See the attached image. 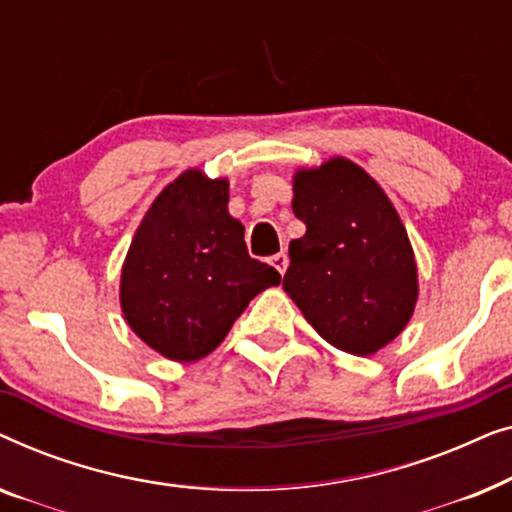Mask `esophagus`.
<instances>
[{
    "instance_id": "34e87169",
    "label": "esophagus",
    "mask_w": 512,
    "mask_h": 512,
    "mask_svg": "<svg viewBox=\"0 0 512 512\" xmlns=\"http://www.w3.org/2000/svg\"><path fill=\"white\" fill-rule=\"evenodd\" d=\"M270 263L275 265V270L279 272V275H284L286 265H289V256H286V254H275V256L270 258Z\"/></svg>"
}]
</instances>
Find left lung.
Listing matches in <instances>:
<instances>
[{
	"mask_svg": "<svg viewBox=\"0 0 512 512\" xmlns=\"http://www.w3.org/2000/svg\"><path fill=\"white\" fill-rule=\"evenodd\" d=\"M291 207L307 230L289 244L284 291L328 345L380 352L419 298L415 251L389 195L361 165L333 156L293 172Z\"/></svg>",
	"mask_w": 512,
	"mask_h": 512,
	"instance_id": "obj_1",
	"label": "left lung"
}]
</instances>
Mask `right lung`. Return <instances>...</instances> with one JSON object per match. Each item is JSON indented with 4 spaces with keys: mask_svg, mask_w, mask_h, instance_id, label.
<instances>
[{
    "mask_svg": "<svg viewBox=\"0 0 512 512\" xmlns=\"http://www.w3.org/2000/svg\"><path fill=\"white\" fill-rule=\"evenodd\" d=\"M228 191V179H209L198 167L181 172L151 202L125 254L123 317L170 361L205 359L249 300L282 282L275 268L247 254Z\"/></svg>",
    "mask_w": 512,
    "mask_h": 512,
    "instance_id": "right-lung-1",
    "label": "right lung"
}]
</instances>
